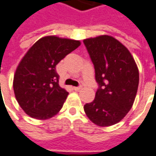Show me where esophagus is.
<instances>
[{
  "label": "esophagus",
  "mask_w": 156,
  "mask_h": 156,
  "mask_svg": "<svg viewBox=\"0 0 156 156\" xmlns=\"http://www.w3.org/2000/svg\"><path fill=\"white\" fill-rule=\"evenodd\" d=\"M81 89H82V87H81V86H79V87H73V90H74V91H80Z\"/></svg>",
  "instance_id": "1"
}]
</instances>
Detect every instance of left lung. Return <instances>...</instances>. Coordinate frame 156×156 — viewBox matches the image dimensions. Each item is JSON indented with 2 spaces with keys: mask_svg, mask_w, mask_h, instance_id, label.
Instances as JSON below:
<instances>
[{
  "mask_svg": "<svg viewBox=\"0 0 156 156\" xmlns=\"http://www.w3.org/2000/svg\"><path fill=\"white\" fill-rule=\"evenodd\" d=\"M84 44L99 85L94 100L84 106L86 116L98 126L117 124L132 108L139 85V70L132 54L119 41L102 35Z\"/></svg>",
  "mask_w": 156,
  "mask_h": 156,
  "instance_id": "8db88e82",
  "label": "left lung"
}]
</instances>
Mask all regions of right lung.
I'll use <instances>...</instances> for the list:
<instances>
[{"label": "right lung", "mask_w": 156, "mask_h": 156, "mask_svg": "<svg viewBox=\"0 0 156 156\" xmlns=\"http://www.w3.org/2000/svg\"><path fill=\"white\" fill-rule=\"evenodd\" d=\"M80 44L78 40L46 36L26 52L13 80L16 98L26 114L44 120L62 109L69 92L58 84L56 65Z\"/></svg>", "instance_id": "1"}]
</instances>
